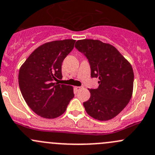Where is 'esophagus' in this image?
<instances>
[{"mask_svg":"<svg viewBox=\"0 0 155 155\" xmlns=\"http://www.w3.org/2000/svg\"><path fill=\"white\" fill-rule=\"evenodd\" d=\"M83 88H84V87H75L76 90H78V91L81 90V89H82Z\"/></svg>","mask_w":155,"mask_h":155,"instance_id":"esophagus-1","label":"esophagus"}]
</instances>
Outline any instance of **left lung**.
Listing matches in <instances>:
<instances>
[{"label": "left lung", "instance_id": "1", "mask_svg": "<svg viewBox=\"0 0 155 155\" xmlns=\"http://www.w3.org/2000/svg\"><path fill=\"white\" fill-rule=\"evenodd\" d=\"M74 47L88 60L91 77L99 79L98 88L89 89L90 98L84 102L86 111L100 121L113 119L131 98L132 66L116 48L99 40H78Z\"/></svg>", "mask_w": 155, "mask_h": 155}]
</instances>
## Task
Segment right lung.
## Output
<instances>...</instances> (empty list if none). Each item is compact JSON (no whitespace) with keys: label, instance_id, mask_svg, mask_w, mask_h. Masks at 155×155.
<instances>
[{"label":"right lung","instance_id":"1","mask_svg":"<svg viewBox=\"0 0 155 155\" xmlns=\"http://www.w3.org/2000/svg\"><path fill=\"white\" fill-rule=\"evenodd\" d=\"M75 40L53 41L39 46L19 70L18 84L30 109L45 119H54L66 111L74 98L72 87L59 84L62 63L74 48Z\"/></svg>","mask_w":155,"mask_h":155}]
</instances>
